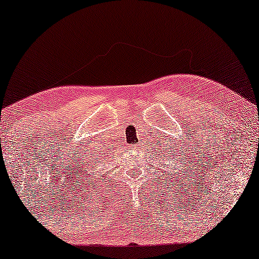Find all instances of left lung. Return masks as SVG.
<instances>
[{"label": "left lung", "instance_id": "obj_1", "mask_svg": "<svg viewBox=\"0 0 259 259\" xmlns=\"http://www.w3.org/2000/svg\"><path fill=\"white\" fill-rule=\"evenodd\" d=\"M165 153V152H164ZM167 157H168V159H171V157H172V159H175V156L177 154V152L175 151V150H173V148L171 146V148H168V150H167ZM161 156H163V154H161Z\"/></svg>", "mask_w": 259, "mask_h": 259}]
</instances>
